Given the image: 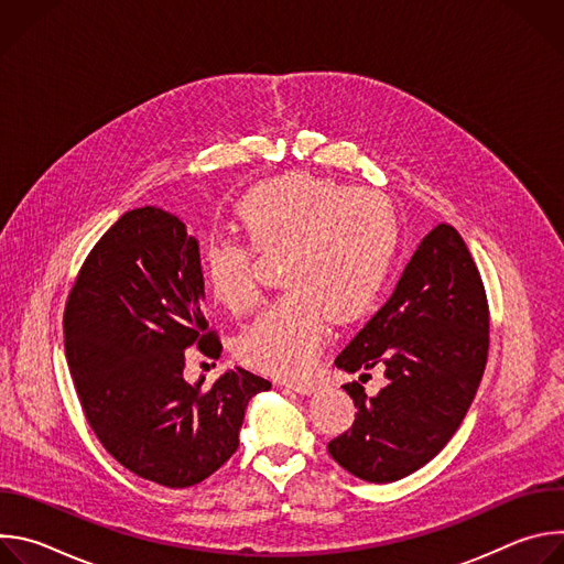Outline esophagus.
<instances>
[{
	"instance_id": "esophagus-1",
	"label": "esophagus",
	"mask_w": 564,
	"mask_h": 564,
	"mask_svg": "<svg viewBox=\"0 0 564 564\" xmlns=\"http://www.w3.org/2000/svg\"><path fill=\"white\" fill-rule=\"evenodd\" d=\"M288 388H292L294 392H299V394H303V397L316 392V383H312V381H290Z\"/></svg>"
}]
</instances>
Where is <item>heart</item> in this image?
<instances>
[{
    "label": "heart",
    "mask_w": 564,
    "mask_h": 564,
    "mask_svg": "<svg viewBox=\"0 0 564 564\" xmlns=\"http://www.w3.org/2000/svg\"><path fill=\"white\" fill-rule=\"evenodd\" d=\"M246 246L212 238L200 272L216 303L246 312L257 301L252 256L279 259L285 288L240 335L246 366L296 377L312 368L328 337L330 316L348 324L386 292L399 254V218L390 200L312 174H285L254 185L234 207Z\"/></svg>",
    "instance_id": "heart-1"
}]
</instances>
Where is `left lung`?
<instances>
[{
  "mask_svg": "<svg viewBox=\"0 0 564 564\" xmlns=\"http://www.w3.org/2000/svg\"><path fill=\"white\" fill-rule=\"evenodd\" d=\"M489 355L485 283L455 227L440 223L417 246L394 292L341 350L335 366L387 386L370 398L346 383L355 424L328 444L359 479L386 485L431 462L459 429Z\"/></svg>",
  "mask_w": 564,
  "mask_h": 564,
  "instance_id": "obj_1",
  "label": "left lung"
}]
</instances>
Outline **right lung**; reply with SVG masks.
<instances>
[{"instance_id": "right-lung-1", "label": "right lung", "mask_w": 564, "mask_h": 564, "mask_svg": "<svg viewBox=\"0 0 564 564\" xmlns=\"http://www.w3.org/2000/svg\"><path fill=\"white\" fill-rule=\"evenodd\" d=\"M198 240L158 207L120 216L79 270L64 310L68 370L87 422L131 473L194 487L238 448L246 409L272 383L246 368L185 381V350L220 357L203 312Z\"/></svg>"}]
</instances>
